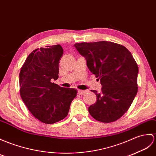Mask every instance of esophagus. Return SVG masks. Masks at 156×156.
I'll return each mask as SVG.
<instances>
[{
  "mask_svg": "<svg viewBox=\"0 0 156 156\" xmlns=\"http://www.w3.org/2000/svg\"><path fill=\"white\" fill-rule=\"evenodd\" d=\"M78 94H80V95H84V94H85L86 93V91H85V90H78Z\"/></svg>",
  "mask_w": 156,
  "mask_h": 156,
  "instance_id": "34e87169",
  "label": "esophagus"
}]
</instances>
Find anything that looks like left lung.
Segmentation results:
<instances>
[{"mask_svg":"<svg viewBox=\"0 0 156 156\" xmlns=\"http://www.w3.org/2000/svg\"><path fill=\"white\" fill-rule=\"evenodd\" d=\"M87 66L100 80L102 88L90 114L96 120L110 123L120 118L131 106L137 92L138 66L125 46L112 42H82L74 44Z\"/></svg>","mask_w":156,"mask_h":156,"instance_id":"left-lung-1","label":"left lung"}]
</instances>
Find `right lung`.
Wrapping results in <instances>:
<instances>
[{"mask_svg": "<svg viewBox=\"0 0 156 156\" xmlns=\"http://www.w3.org/2000/svg\"><path fill=\"white\" fill-rule=\"evenodd\" d=\"M34 50L27 58L19 74L20 94L28 110L38 120L52 124L66 118L77 90L52 82L58 78L63 55L60 44Z\"/></svg>", "mask_w": 156, "mask_h": 156, "instance_id": "right-lung-1", "label": "right lung"}]
</instances>
